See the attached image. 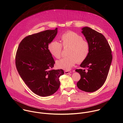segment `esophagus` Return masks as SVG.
I'll return each instance as SVG.
<instances>
[{"label": "esophagus", "instance_id": "esophagus-1", "mask_svg": "<svg viewBox=\"0 0 123 123\" xmlns=\"http://www.w3.org/2000/svg\"><path fill=\"white\" fill-rule=\"evenodd\" d=\"M64 73H65V74H71V72L70 71H64Z\"/></svg>", "mask_w": 123, "mask_h": 123}]
</instances>
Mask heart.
<instances>
[{
    "label": "heart",
    "instance_id": "heart-1",
    "mask_svg": "<svg viewBox=\"0 0 123 123\" xmlns=\"http://www.w3.org/2000/svg\"><path fill=\"white\" fill-rule=\"evenodd\" d=\"M61 44L56 41H52L48 46L50 54L55 57H61L62 46L68 48L67 55L57 61V66L61 68L68 70L71 69L77 62L81 63L86 58L90 52L89 42L83 40L80 35L73 32L68 31L62 35Z\"/></svg>",
    "mask_w": 123,
    "mask_h": 123
}]
</instances>
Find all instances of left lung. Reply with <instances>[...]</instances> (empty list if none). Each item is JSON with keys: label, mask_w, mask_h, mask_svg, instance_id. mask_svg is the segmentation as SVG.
<instances>
[{"label": "left lung", "mask_w": 123, "mask_h": 123, "mask_svg": "<svg viewBox=\"0 0 123 123\" xmlns=\"http://www.w3.org/2000/svg\"><path fill=\"white\" fill-rule=\"evenodd\" d=\"M82 30L90 44V52L80 65L84 69L75 70L81 76L77 86L83 91L92 92L100 89L107 79L112 59L111 49L102 33L88 27Z\"/></svg>", "instance_id": "8db88e82"}]
</instances>
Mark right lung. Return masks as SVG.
Instances as JSON below:
<instances>
[{"label": "right lung", "mask_w": 123, "mask_h": 123, "mask_svg": "<svg viewBox=\"0 0 123 123\" xmlns=\"http://www.w3.org/2000/svg\"><path fill=\"white\" fill-rule=\"evenodd\" d=\"M57 28L30 35L20 43L15 55V65L20 77L35 94L46 97L59 89L63 70L53 69L55 60L48 45L56 37Z\"/></svg>", "instance_id": "obj_1"}]
</instances>
